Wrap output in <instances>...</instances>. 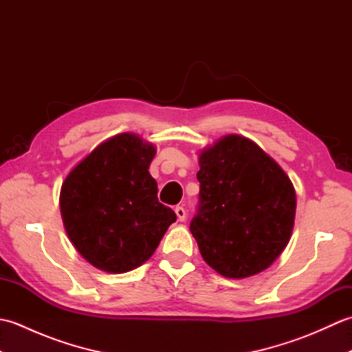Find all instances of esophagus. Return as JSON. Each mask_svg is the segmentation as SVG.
<instances>
[{"mask_svg":"<svg viewBox=\"0 0 352 352\" xmlns=\"http://www.w3.org/2000/svg\"><path fill=\"white\" fill-rule=\"evenodd\" d=\"M175 214H177L178 221L183 222V221L186 219V208L182 207V206H177V207H175Z\"/></svg>","mask_w":352,"mask_h":352,"instance_id":"obj_1","label":"esophagus"}]
</instances>
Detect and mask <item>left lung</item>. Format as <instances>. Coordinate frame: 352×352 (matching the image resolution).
<instances>
[{
	"label": "left lung",
	"instance_id": "1",
	"mask_svg": "<svg viewBox=\"0 0 352 352\" xmlns=\"http://www.w3.org/2000/svg\"><path fill=\"white\" fill-rule=\"evenodd\" d=\"M199 195L190 233L208 266L228 278L274 263L294 230L289 177L252 140L230 134L199 154Z\"/></svg>",
	"mask_w": 352,
	"mask_h": 352
}]
</instances>
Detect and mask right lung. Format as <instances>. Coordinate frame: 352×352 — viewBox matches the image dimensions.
<instances>
[{
	"label": "right lung",
	"instance_id": "obj_1",
	"mask_svg": "<svg viewBox=\"0 0 352 352\" xmlns=\"http://www.w3.org/2000/svg\"><path fill=\"white\" fill-rule=\"evenodd\" d=\"M155 148L122 133L96 146L74 168L60 192L62 218L71 242L89 263L122 274L153 256L177 221L159 203L148 168Z\"/></svg>",
	"mask_w": 352,
	"mask_h": 352
}]
</instances>
